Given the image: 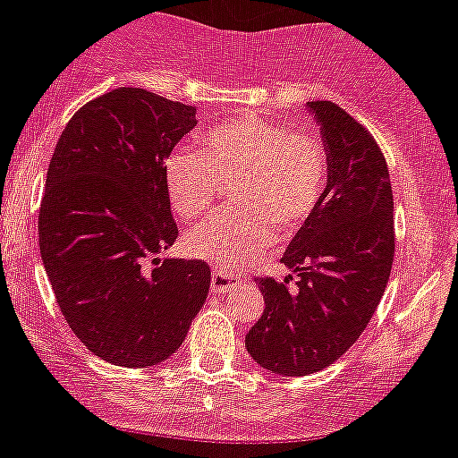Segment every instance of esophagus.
<instances>
[{"label": "esophagus", "mask_w": 458, "mask_h": 458, "mask_svg": "<svg viewBox=\"0 0 458 458\" xmlns=\"http://www.w3.org/2000/svg\"><path fill=\"white\" fill-rule=\"evenodd\" d=\"M237 285H242V276L237 272H230V269L224 267H214L212 269V293H230Z\"/></svg>", "instance_id": "1"}]
</instances>
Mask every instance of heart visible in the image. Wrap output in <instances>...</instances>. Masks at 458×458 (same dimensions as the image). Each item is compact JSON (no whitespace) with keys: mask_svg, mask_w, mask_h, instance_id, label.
<instances>
[{"mask_svg":"<svg viewBox=\"0 0 458 458\" xmlns=\"http://www.w3.org/2000/svg\"><path fill=\"white\" fill-rule=\"evenodd\" d=\"M198 145L165 158V189L174 212L200 221L230 186L233 209L184 240L186 251L224 267H240L272 249L274 228L285 234L300 230L327 193L329 149L313 131L242 117L202 133Z\"/></svg>","mask_w":458,"mask_h":458,"instance_id":"obj_1","label":"heart"}]
</instances>
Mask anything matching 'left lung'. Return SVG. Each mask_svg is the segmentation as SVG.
Wrapping results in <instances>:
<instances>
[{"label": "left lung", "instance_id": "obj_1", "mask_svg": "<svg viewBox=\"0 0 458 458\" xmlns=\"http://www.w3.org/2000/svg\"><path fill=\"white\" fill-rule=\"evenodd\" d=\"M329 149L323 202L281 262L297 274L258 276L265 311L246 334L249 355L278 376L327 369L367 329L394 260V198L376 138L332 101H309Z\"/></svg>", "mask_w": 458, "mask_h": 458}]
</instances>
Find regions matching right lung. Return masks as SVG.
I'll return each mask as SVG.
<instances>
[{"mask_svg": "<svg viewBox=\"0 0 458 458\" xmlns=\"http://www.w3.org/2000/svg\"><path fill=\"white\" fill-rule=\"evenodd\" d=\"M196 108L138 87L85 103L59 135L38 209V246L71 332L101 360H168L209 293L205 260L165 258L177 242L163 163Z\"/></svg>", "mask_w": 458, "mask_h": 458, "instance_id": "1", "label": "right lung"}]
</instances>
